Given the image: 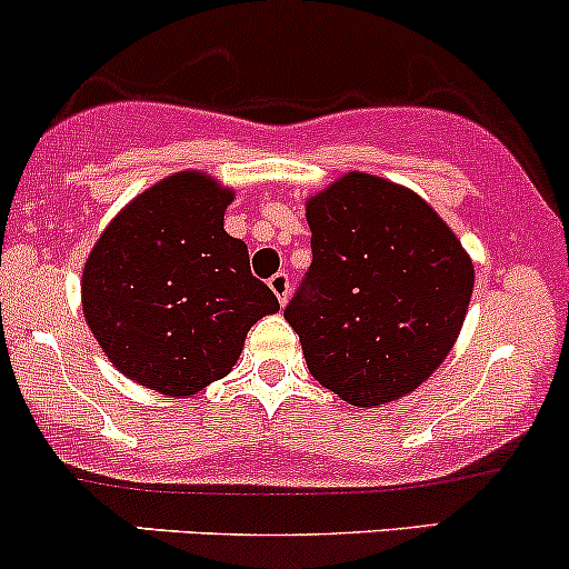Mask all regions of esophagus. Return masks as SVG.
<instances>
[{"instance_id": "esophagus-1", "label": "esophagus", "mask_w": 569, "mask_h": 569, "mask_svg": "<svg viewBox=\"0 0 569 569\" xmlns=\"http://www.w3.org/2000/svg\"><path fill=\"white\" fill-rule=\"evenodd\" d=\"M268 287H271V292L273 296L279 298V303H287V298H290V277H287V273H273L271 279H268Z\"/></svg>"}]
</instances>
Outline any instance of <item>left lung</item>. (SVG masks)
<instances>
[{
	"label": "left lung",
	"instance_id": "obj_1",
	"mask_svg": "<svg viewBox=\"0 0 569 569\" xmlns=\"http://www.w3.org/2000/svg\"><path fill=\"white\" fill-rule=\"evenodd\" d=\"M311 266L284 309L311 376L357 408L406 398L455 347L473 260L422 196L349 171L306 201Z\"/></svg>",
	"mask_w": 569,
	"mask_h": 569
}]
</instances>
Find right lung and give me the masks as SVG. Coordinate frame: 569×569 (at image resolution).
Masks as SVG:
<instances>
[{
    "label": "right lung",
    "mask_w": 569,
    "mask_h": 569,
    "mask_svg": "<svg viewBox=\"0 0 569 569\" xmlns=\"http://www.w3.org/2000/svg\"><path fill=\"white\" fill-rule=\"evenodd\" d=\"M233 190L177 171L112 217L82 268V315L131 381L190 398L231 373L258 319L279 301L226 233Z\"/></svg>",
    "instance_id": "obj_1"
}]
</instances>
